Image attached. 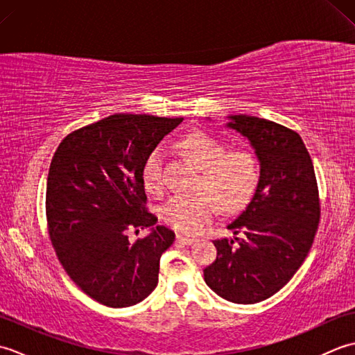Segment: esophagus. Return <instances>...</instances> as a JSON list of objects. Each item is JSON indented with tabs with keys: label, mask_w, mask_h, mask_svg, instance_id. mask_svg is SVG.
I'll return each mask as SVG.
<instances>
[{
	"label": "esophagus",
	"mask_w": 355,
	"mask_h": 355,
	"mask_svg": "<svg viewBox=\"0 0 355 355\" xmlns=\"http://www.w3.org/2000/svg\"><path fill=\"white\" fill-rule=\"evenodd\" d=\"M177 241L180 244H184V245H191V244H193L195 241V238H192V236H183V235H177Z\"/></svg>",
	"instance_id": "obj_1"
}]
</instances>
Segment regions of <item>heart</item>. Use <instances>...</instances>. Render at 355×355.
Here are the masks:
<instances>
[{
  "mask_svg": "<svg viewBox=\"0 0 355 355\" xmlns=\"http://www.w3.org/2000/svg\"><path fill=\"white\" fill-rule=\"evenodd\" d=\"M178 148L200 168L202 191L175 193L162 206L163 221L182 233H198L218 209L233 214L243 209L258 189L259 158L247 148L229 149L209 132L195 130L178 140ZM163 149L155 148L143 164L141 180L150 193L162 192Z\"/></svg>",
  "mask_w": 355,
  "mask_h": 355,
  "instance_id": "1",
  "label": "heart"
}]
</instances>
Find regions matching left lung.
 <instances>
[{
  "label": "left lung",
  "instance_id": "1",
  "mask_svg": "<svg viewBox=\"0 0 355 355\" xmlns=\"http://www.w3.org/2000/svg\"><path fill=\"white\" fill-rule=\"evenodd\" d=\"M227 128L259 158L258 189L235 221L233 238L215 239L205 281L233 304L266 300L302 266L318 232L320 202L311 157L297 132L267 119L229 116Z\"/></svg>",
  "mask_w": 355,
  "mask_h": 355
}]
</instances>
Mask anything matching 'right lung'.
Instances as JSON below:
<instances>
[{"mask_svg":"<svg viewBox=\"0 0 355 355\" xmlns=\"http://www.w3.org/2000/svg\"><path fill=\"white\" fill-rule=\"evenodd\" d=\"M182 117L114 114L61 141L45 195L49 233L73 282L97 302L131 306L158 284L163 252L175 233L148 212L143 164ZM149 227L131 243L127 232Z\"/></svg>","mask_w":355,"mask_h":355,"instance_id":"1","label":"right lung"}]
</instances>
